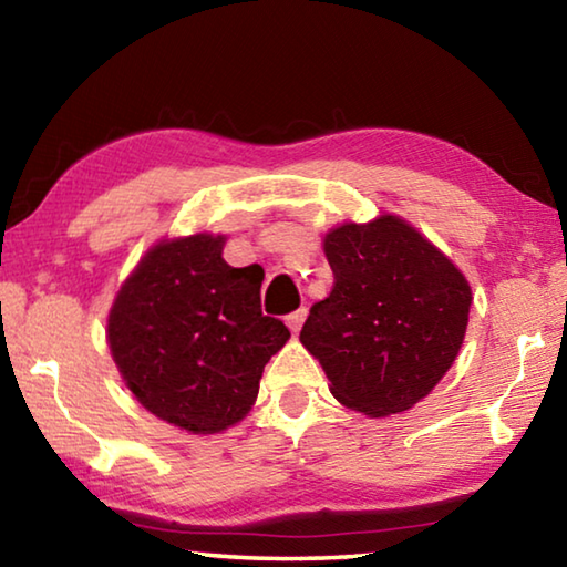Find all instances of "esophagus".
Segmentation results:
<instances>
[{
    "instance_id": "1",
    "label": "esophagus",
    "mask_w": 567,
    "mask_h": 567,
    "mask_svg": "<svg viewBox=\"0 0 567 567\" xmlns=\"http://www.w3.org/2000/svg\"><path fill=\"white\" fill-rule=\"evenodd\" d=\"M305 318H307V310H305V307H302V310H295L292 315H287V328H290L292 332H300Z\"/></svg>"
}]
</instances>
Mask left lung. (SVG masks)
Returning a JSON list of instances; mask_svg holds the SVG:
<instances>
[{"label": "left lung", "mask_w": 567, "mask_h": 567, "mask_svg": "<svg viewBox=\"0 0 567 567\" xmlns=\"http://www.w3.org/2000/svg\"><path fill=\"white\" fill-rule=\"evenodd\" d=\"M334 285L300 342L344 408L388 417L427 398L463 348L473 290L447 255L398 215L324 235Z\"/></svg>", "instance_id": "1"}]
</instances>
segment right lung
<instances>
[{
	"label": "right lung",
	"mask_w": 567,
	"mask_h": 567,
	"mask_svg": "<svg viewBox=\"0 0 567 567\" xmlns=\"http://www.w3.org/2000/svg\"><path fill=\"white\" fill-rule=\"evenodd\" d=\"M227 237L159 239L122 282L107 342L124 385L152 415L215 435L252 410L265 364L290 340L260 310L262 270L225 262Z\"/></svg>",
	"instance_id": "right-lung-1"
}]
</instances>
